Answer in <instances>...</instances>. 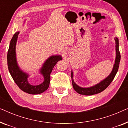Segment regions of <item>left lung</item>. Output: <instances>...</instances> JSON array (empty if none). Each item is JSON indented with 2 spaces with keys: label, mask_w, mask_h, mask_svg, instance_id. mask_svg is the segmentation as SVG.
I'll use <instances>...</instances> for the list:
<instances>
[{
  "label": "left lung",
  "mask_w": 128,
  "mask_h": 128,
  "mask_svg": "<svg viewBox=\"0 0 128 128\" xmlns=\"http://www.w3.org/2000/svg\"><path fill=\"white\" fill-rule=\"evenodd\" d=\"M115 50H116V58H115V64H114V67L110 73L109 76L102 80L99 83L93 86L90 87H81L77 85L74 83V80H73V73L72 70L71 72V77H72V85L74 90L76 91L78 94H82V95L85 96H91L96 94L100 92H102L104 91L107 87L109 86L114 78L115 75H116L117 72H118L119 66H120V50H119V40L117 37L115 38Z\"/></svg>",
  "instance_id": "obj_1"
}]
</instances>
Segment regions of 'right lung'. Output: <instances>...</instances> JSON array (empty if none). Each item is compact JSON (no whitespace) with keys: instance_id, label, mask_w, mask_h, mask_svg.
Instances as JSON below:
<instances>
[{"instance_id":"right-lung-1","label":"right lung","mask_w":128,"mask_h":128,"mask_svg":"<svg viewBox=\"0 0 128 128\" xmlns=\"http://www.w3.org/2000/svg\"><path fill=\"white\" fill-rule=\"evenodd\" d=\"M19 32H16L10 41L8 52V66L12 78L18 87L23 92L30 94H38L48 88L50 83V74L58 61L62 60L60 55H52L45 60L40 69V73L44 77V82L39 85L33 86L28 81L29 74L20 69L16 59V45Z\"/></svg>"}]
</instances>
